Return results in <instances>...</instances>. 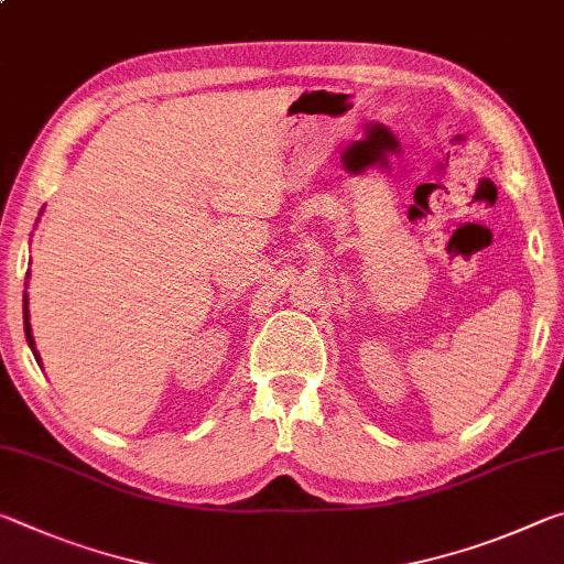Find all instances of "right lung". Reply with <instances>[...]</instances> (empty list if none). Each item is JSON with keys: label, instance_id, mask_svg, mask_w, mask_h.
<instances>
[{"label": "right lung", "instance_id": "add662e5", "mask_svg": "<svg viewBox=\"0 0 564 564\" xmlns=\"http://www.w3.org/2000/svg\"><path fill=\"white\" fill-rule=\"evenodd\" d=\"M24 333H26V343H30L34 350V338H32V326H30V311H26V293H24ZM36 356V350H34Z\"/></svg>", "mask_w": 564, "mask_h": 564}]
</instances>
